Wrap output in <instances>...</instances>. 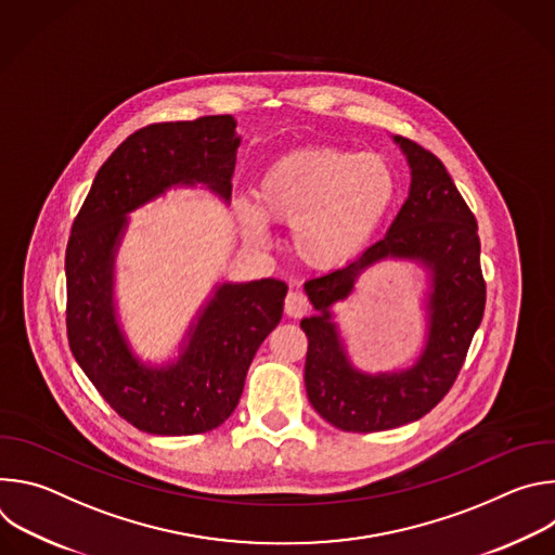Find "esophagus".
Listing matches in <instances>:
<instances>
[{"mask_svg": "<svg viewBox=\"0 0 555 555\" xmlns=\"http://www.w3.org/2000/svg\"><path fill=\"white\" fill-rule=\"evenodd\" d=\"M309 309H311L309 298H307L302 292L292 289V292L287 294V298H285V313L292 315V319H302V315H305Z\"/></svg>", "mask_w": 555, "mask_h": 555, "instance_id": "obj_1", "label": "esophagus"}]
</instances>
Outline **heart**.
I'll return each mask as SVG.
<instances>
[{
	"label": "heart",
	"instance_id": "1",
	"mask_svg": "<svg viewBox=\"0 0 555 555\" xmlns=\"http://www.w3.org/2000/svg\"><path fill=\"white\" fill-rule=\"evenodd\" d=\"M395 197L398 178L382 155L302 146L266 167L257 184V206L242 202L240 215L255 242L266 240L268 221L292 223L298 259L332 270L369 246Z\"/></svg>",
	"mask_w": 555,
	"mask_h": 555
}]
</instances>
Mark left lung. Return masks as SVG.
Segmentation results:
<instances>
[{
	"mask_svg": "<svg viewBox=\"0 0 555 555\" xmlns=\"http://www.w3.org/2000/svg\"><path fill=\"white\" fill-rule=\"evenodd\" d=\"M411 167L409 199L384 240L358 259L305 283L315 315L305 332V388L311 406L347 433H377L417 422L452 388L486 309L477 219L443 163L417 142L395 135ZM384 258L420 260L431 272L429 338L418 362L395 374H362L346 358L331 305L344 299L357 276Z\"/></svg>",
	"mask_w": 555,
	"mask_h": 555,
	"instance_id": "1",
	"label": "left lung"
}]
</instances>
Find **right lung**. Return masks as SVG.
<instances>
[{
    "instance_id": "add662e5",
    "label": "right lung",
    "mask_w": 555,
    "mask_h": 555,
    "mask_svg": "<svg viewBox=\"0 0 555 555\" xmlns=\"http://www.w3.org/2000/svg\"><path fill=\"white\" fill-rule=\"evenodd\" d=\"M232 116L155 122L131 133L99 169L65 250L69 349L103 400L149 435L182 437L221 426L240 404L250 362L279 325L287 285L223 283L189 330L176 362L146 366L129 349L114 309V259L127 215L171 186L232 193Z\"/></svg>"
}]
</instances>
